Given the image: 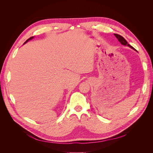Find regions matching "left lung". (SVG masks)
I'll use <instances>...</instances> for the list:
<instances>
[{"label":"left lung","mask_w":153,"mask_h":153,"mask_svg":"<svg viewBox=\"0 0 153 153\" xmlns=\"http://www.w3.org/2000/svg\"><path fill=\"white\" fill-rule=\"evenodd\" d=\"M114 36L116 37L117 38V39L119 40V41L120 43H121L122 45H125V46H128V47H129L130 48H131L132 49H133L134 50H136L135 48H134L133 47H131V46L130 45H129L128 43V42L126 41V40L125 39L123 36H121V35H119V34H114Z\"/></svg>","instance_id":"1"}]
</instances>
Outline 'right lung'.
<instances>
[{
    "instance_id": "obj_1",
    "label": "right lung",
    "mask_w": 153,
    "mask_h": 153,
    "mask_svg": "<svg viewBox=\"0 0 153 153\" xmlns=\"http://www.w3.org/2000/svg\"><path fill=\"white\" fill-rule=\"evenodd\" d=\"M33 38H34V36H32V37H30V38H29L28 39H27V41H25V42L24 43V44H25V43H26L27 42H28V41H29V40H31L32 39H33Z\"/></svg>"
}]
</instances>
